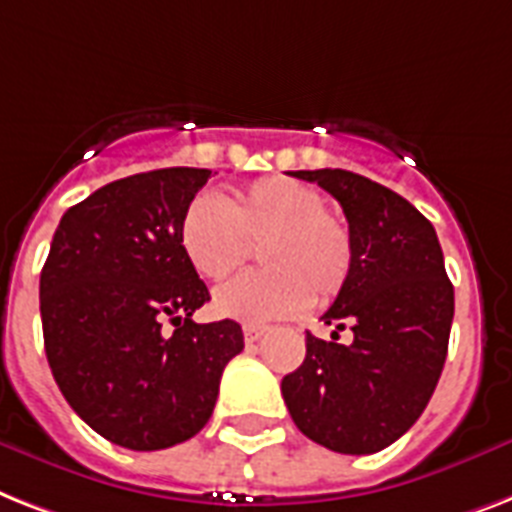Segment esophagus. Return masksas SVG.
<instances>
[{"mask_svg": "<svg viewBox=\"0 0 512 512\" xmlns=\"http://www.w3.org/2000/svg\"><path fill=\"white\" fill-rule=\"evenodd\" d=\"M242 331H244V342L252 344L265 334V326H257V323H244Z\"/></svg>", "mask_w": 512, "mask_h": 512, "instance_id": "esophagus-1", "label": "esophagus"}]
</instances>
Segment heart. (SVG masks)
<instances>
[{"label": "heart", "mask_w": 512, "mask_h": 512, "mask_svg": "<svg viewBox=\"0 0 512 512\" xmlns=\"http://www.w3.org/2000/svg\"><path fill=\"white\" fill-rule=\"evenodd\" d=\"M178 242L205 281H226L257 244L263 270L244 273L215 294V310L239 321H273L323 305L347 284L355 260L350 226L315 186L265 176L231 197L199 194L186 205Z\"/></svg>", "instance_id": "1"}]
</instances>
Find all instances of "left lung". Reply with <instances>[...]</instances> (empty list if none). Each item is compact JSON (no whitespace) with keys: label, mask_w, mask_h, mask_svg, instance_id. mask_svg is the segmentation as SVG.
I'll use <instances>...</instances> for the list:
<instances>
[{"label":"left lung","mask_w":512,"mask_h":512,"mask_svg":"<svg viewBox=\"0 0 512 512\" xmlns=\"http://www.w3.org/2000/svg\"><path fill=\"white\" fill-rule=\"evenodd\" d=\"M342 205L355 260L307 355L281 394L297 429L344 455L397 442L429 405L450 342L455 292L436 231L405 197L350 170H297ZM350 327L353 342L338 344Z\"/></svg>","instance_id":"left-lung-1"}]
</instances>
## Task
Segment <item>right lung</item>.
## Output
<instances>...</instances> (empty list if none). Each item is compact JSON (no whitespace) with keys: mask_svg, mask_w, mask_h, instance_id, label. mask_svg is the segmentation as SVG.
<instances>
[{"mask_svg":"<svg viewBox=\"0 0 512 512\" xmlns=\"http://www.w3.org/2000/svg\"><path fill=\"white\" fill-rule=\"evenodd\" d=\"M207 178V168H162L102 186L62 215L41 270L54 381L81 421L128 450L205 429L223 368L244 350L236 321H191L210 292L178 226Z\"/></svg>","mask_w":512,"mask_h":512,"instance_id":"obj_1","label":"right lung"}]
</instances>
